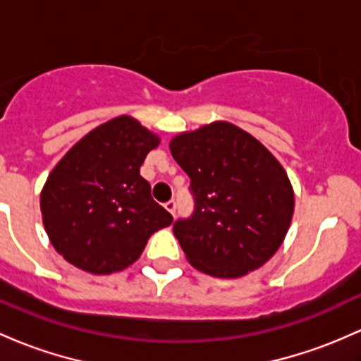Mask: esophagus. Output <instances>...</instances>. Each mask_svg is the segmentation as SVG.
<instances>
[{
  "mask_svg": "<svg viewBox=\"0 0 361 361\" xmlns=\"http://www.w3.org/2000/svg\"><path fill=\"white\" fill-rule=\"evenodd\" d=\"M164 207H166V211H168L169 214H171V216H174V212H176V202H174V200L166 202Z\"/></svg>",
  "mask_w": 361,
  "mask_h": 361,
  "instance_id": "obj_1",
  "label": "esophagus"
}]
</instances>
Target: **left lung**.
<instances>
[{
    "mask_svg": "<svg viewBox=\"0 0 361 361\" xmlns=\"http://www.w3.org/2000/svg\"><path fill=\"white\" fill-rule=\"evenodd\" d=\"M190 176L195 211L173 233L204 274L235 279L262 267L290 229L295 193L281 162L228 121H214L169 142Z\"/></svg>",
    "mask_w": 361,
    "mask_h": 361,
    "instance_id": "obj_1",
    "label": "left lung"
}]
</instances>
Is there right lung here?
I'll return each instance as SVG.
<instances>
[{"label":"right lung","instance_id":"obj_1","mask_svg":"<svg viewBox=\"0 0 361 361\" xmlns=\"http://www.w3.org/2000/svg\"><path fill=\"white\" fill-rule=\"evenodd\" d=\"M159 142L123 114L82 137L54 166L41 192V212L51 245L66 262L99 276L123 271L142 255L150 235L173 223L140 176Z\"/></svg>","mask_w":361,"mask_h":361}]
</instances>
